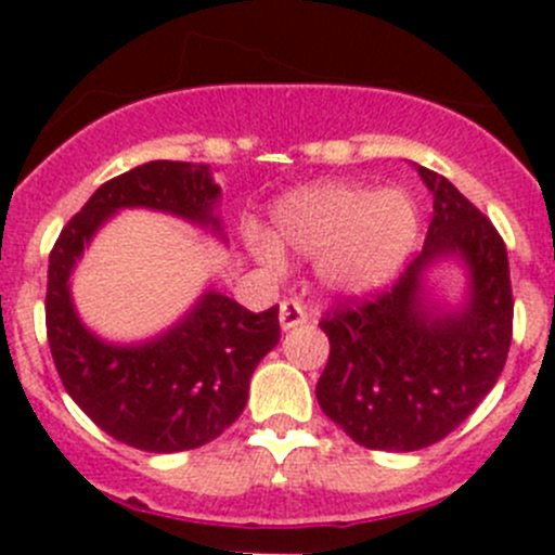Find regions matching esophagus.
Wrapping results in <instances>:
<instances>
[{
  "label": "esophagus",
  "instance_id": "34e87169",
  "mask_svg": "<svg viewBox=\"0 0 555 555\" xmlns=\"http://www.w3.org/2000/svg\"><path fill=\"white\" fill-rule=\"evenodd\" d=\"M306 319H309V311H306V306L300 304V300L295 298L282 300V306H279V322H282V330L298 327V324H304Z\"/></svg>",
  "mask_w": 555,
  "mask_h": 555
}]
</instances>
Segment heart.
Wrapping results in <instances>:
<instances>
[{
  "label": "heart",
  "mask_w": 555,
  "mask_h": 555,
  "mask_svg": "<svg viewBox=\"0 0 555 555\" xmlns=\"http://www.w3.org/2000/svg\"><path fill=\"white\" fill-rule=\"evenodd\" d=\"M273 236L246 228L251 255L279 268L287 249L317 255V276L335 295H367L384 287L418 238V211L402 190L346 182L300 188L273 209Z\"/></svg>",
  "instance_id": "1"
}]
</instances>
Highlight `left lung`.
Returning a JSON list of instances; mask_svg holds the SVG:
<instances>
[{
    "label": "left lung",
    "instance_id": "left-lung-1",
    "mask_svg": "<svg viewBox=\"0 0 555 555\" xmlns=\"http://www.w3.org/2000/svg\"><path fill=\"white\" fill-rule=\"evenodd\" d=\"M416 169L435 209L424 249L384 293L338 304L319 322L330 338L319 405L376 451H418L453 433L494 389L513 340L505 242L449 179ZM440 256H459L470 271L468 304L451 314L429 312L421 293Z\"/></svg>",
    "mask_w": 555,
    "mask_h": 555
}]
</instances>
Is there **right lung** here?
Wrapping results in <instances>:
<instances>
[{
  "label": "right lung",
  "instance_id": "add662e5",
  "mask_svg": "<svg viewBox=\"0 0 555 555\" xmlns=\"http://www.w3.org/2000/svg\"><path fill=\"white\" fill-rule=\"evenodd\" d=\"M217 201L220 184L211 182L209 166L150 160L104 182L50 251L44 324L61 384L96 427L139 451L198 449L242 416L251 373L282 335L279 306L251 313L209 289L158 338L115 346L80 322L69 276L115 211H169L222 236Z\"/></svg>",
  "mask_w": 555,
  "mask_h": 555
}]
</instances>
